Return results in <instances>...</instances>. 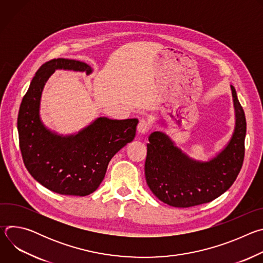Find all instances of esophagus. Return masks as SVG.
<instances>
[{
    "label": "esophagus",
    "instance_id": "34e87169",
    "mask_svg": "<svg viewBox=\"0 0 263 263\" xmlns=\"http://www.w3.org/2000/svg\"><path fill=\"white\" fill-rule=\"evenodd\" d=\"M148 130H149L148 123L146 121H144V120H140L139 124L137 125V133L142 135V134H145Z\"/></svg>",
    "mask_w": 263,
    "mask_h": 263
}]
</instances>
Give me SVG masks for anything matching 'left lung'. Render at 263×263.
I'll return each mask as SVG.
<instances>
[{
  "label": "left lung",
  "instance_id": "left-lung-1",
  "mask_svg": "<svg viewBox=\"0 0 263 263\" xmlns=\"http://www.w3.org/2000/svg\"><path fill=\"white\" fill-rule=\"evenodd\" d=\"M235 126L231 138L207 161L190 157L164 132L148 136L144 164L146 184L163 203L186 208L211 202L227 192L242 166L247 123L243 109L231 85Z\"/></svg>",
  "mask_w": 263,
  "mask_h": 263
}]
</instances>
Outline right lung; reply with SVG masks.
Listing matches in <instances>:
<instances>
[{"mask_svg": "<svg viewBox=\"0 0 263 263\" xmlns=\"http://www.w3.org/2000/svg\"><path fill=\"white\" fill-rule=\"evenodd\" d=\"M57 69L87 74L93 70L85 62L64 58L40 67L20 107V147L28 172L46 189L59 195L84 197L97 191L111 158L134 139L138 120L101 117L76 133L52 131L42 121L41 101L47 81Z\"/></svg>", "mask_w": 263, "mask_h": 263, "instance_id": "obj_1", "label": "right lung"}]
</instances>
